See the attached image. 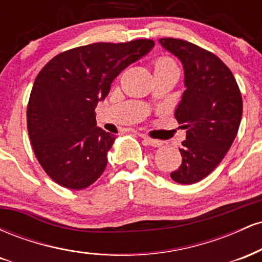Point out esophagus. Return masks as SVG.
Here are the masks:
<instances>
[{
  "instance_id": "esophagus-1",
  "label": "esophagus",
  "mask_w": 262,
  "mask_h": 262,
  "mask_svg": "<svg viewBox=\"0 0 262 262\" xmlns=\"http://www.w3.org/2000/svg\"><path fill=\"white\" fill-rule=\"evenodd\" d=\"M140 138H141V139L144 140V143H145V144H148V145H151V146H154V148H158V146H160L161 144H162L160 140H155V139H151V138L146 137V135H144V134H140Z\"/></svg>"
}]
</instances>
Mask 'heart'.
I'll return each instance as SVG.
<instances>
[{"mask_svg":"<svg viewBox=\"0 0 262 262\" xmlns=\"http://www.w3.org/2000/svg\"><path fill=\"white\" fill-rule=\"evenodd\" d=\"M166 66H175L172 61L169 58H161L156 60L155 62V69L156 68H166Z\"/></svg>","mask_w":262,"mask_h":262,"instance_id":"b5f03b06","label":"heart"}]
</instances>
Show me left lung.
<instances>
[{
  "instance_id": "1",
  "label": "left lung",
  "mask_w": 262,
  "mask_h": 262,
  "mask_svg": "<svg viewBox=\"0 0 262 262\" xmlns=\"http://www.w3.org/2000/svg\"><path fill=\"white\" fill-rule=\"evenodd\" d=\"M159 41L185 70L186 90L175 118L187 132L180 149L182 164L170 176L192 185L208 176L230 149L242 121V93L229 68L213 53L182 39Z\"/></svg>"
}]
</instances>
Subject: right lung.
I'll return each mask as SVG.
<instances>
[{
    "instance_id": "right-lung-1",
    "label": "right lung",
    "mask_w": 262,
    "mask_h": 262,
    "mask_svg": "<svg viewBox=\"0 0 262 262\" xmlns=\"http://www.w3.org/2000/svg\"><path fill=\"white\" fill-rule=\"evenodd\" d=\"M151 39L93 43L60 53L38 74L27 106L32 148L48 176L69 189L97 181L116 137L96 127L95 110L128 65L146 55Z\"/></svg>"
}]
</instances>
